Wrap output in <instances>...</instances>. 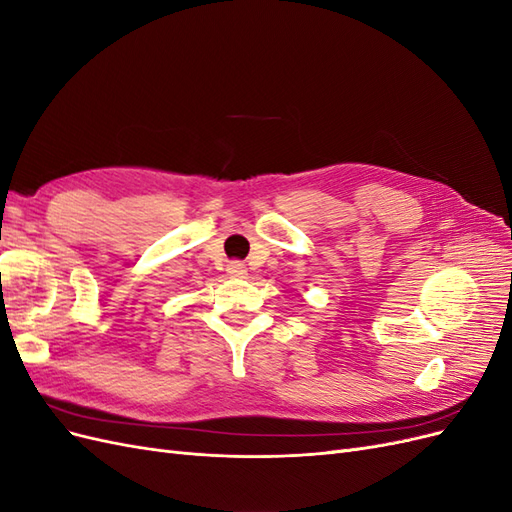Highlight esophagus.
Masks as SVG:
<instances>
[{
  "label": "esophagus",
  "mask_w": 512,
  "mask_h": 512,
  "mask_svg": "<svg viewBox=\"0 0 512 512\" xmlns=\"http://www.w3.org/2000/svg\"><path fill=\"white\" fill-rule=\"evenodd\" d=\"M226 273H228L230 277H235V280H243V277L247 275V269H245L243 262L235 260V262H230V265L226 267Z\"/></svg>",
  "instance_id": "34e87169"
}]
</instances>
